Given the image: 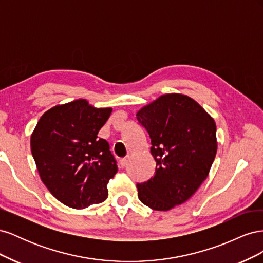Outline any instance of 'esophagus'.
<instances>
[{
    "mask_svg": "<svg viewBox=\"0 0 263 263\" xmlns=\"http://www.w3.org/2000/svg\"><path fill=\"white\" fill-rule=\"evenodd\" d=\"M127 163H128V159H127V158L122 159V160H121V165H122V168H125V166L127 165Z\"/></svg>",
    "mask_w": 263,
    "mask_h": 263,
    "instance_id": "obj_1",
    "label": "esophagus"
}]
</instances>
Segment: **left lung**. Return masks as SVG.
<instances>
[{
	"label": "left lung",
	"instance_id": "obj_1",
	"mask_svg": "<svg viewBox=\"0 0 263 263\" xmlns=\"http://www.w3.org/2000/svg\"><path fill=\"white\" fill-rule=\"evenodd\" d=\"M138 122L151 139L155 176L138 183V197L155 211L186 202L208 178L217 153L214 118L187 95L169 93L140 108Z\"/></svg>",
	"mask_w": 263,
	"mask_h": 263
}]
</instances>
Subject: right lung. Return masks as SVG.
<instances>
[{"mask_svg":"<svg viewBox=\"0 0 263 263\" xmlns=\"http://www.w3.org/2000/svg\"><path fill=\"white\" fill-rule=\"evenodd\" d=\"M112 108H98L84 99L58 104L39 119L30 149L42 181L69 208L102 203L117 164L105 139L98 134Z\"/></svg>","mask_w":263,"mask_h":263,"instance_id":"right-lung-1","label":"right lung"}]
</instances>
